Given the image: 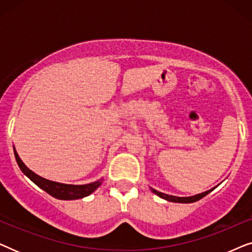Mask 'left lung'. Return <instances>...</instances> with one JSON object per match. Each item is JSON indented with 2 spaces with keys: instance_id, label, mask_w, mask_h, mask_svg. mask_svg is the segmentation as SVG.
<instances>
[{
  "instance_id": "left-lung-1",
  "label": "left lung",
  "mask_w": 252,
  "mask_h": 252,
  "mask_svg": "<svg viewBox=\"0 0 252 252\" xmlns=\"http://www.w3.org/2000/svg\"><path fill=\"white\" fill-rule=\"evenodd\" d=\"M215 188L210 189V190H206L204 192H201V194H197V195H194V196H189V197H179V196L164 194V192L158 191V190H156V189H154V188H150V189H151V191L154 192V194H156L157 196H159L160 198L166 199V201H168V202H173V203H194V202H197L201 198L204 197V196L208 195L209 192H211Z\"/></svg>"
}]
</instances>
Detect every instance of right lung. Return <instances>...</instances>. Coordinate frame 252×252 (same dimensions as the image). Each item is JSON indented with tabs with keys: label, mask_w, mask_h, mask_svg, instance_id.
<instances>
[{
	"label": "right lung",
	"mask_w": 252,
	"mask_h": 252,
	"mask_svg": "<svg viewBox=\"0 0 252 252\" xmlns=\"http://www.w3.org/2000/svg\"><path fill=\"white\" fill-rule=\"evenodd\" d=\"M13 153H15L17 164H18V166L20 170H22L23 173L25 174L31 181H33L37 187L43 189L44 191L48 192V194L51 195L55 198L64 199V201L84 198L86 196L91 195L92 192H94L96 189L101 186L103 181V179H99L97 181L87 185H66L61 184V182L47 180V179L34 173L33 171H31L30 168L23 163V160L19 158L15 148H13Z\"/></svg>",
	"instance_id": "add662e5"
}]
</instances>
